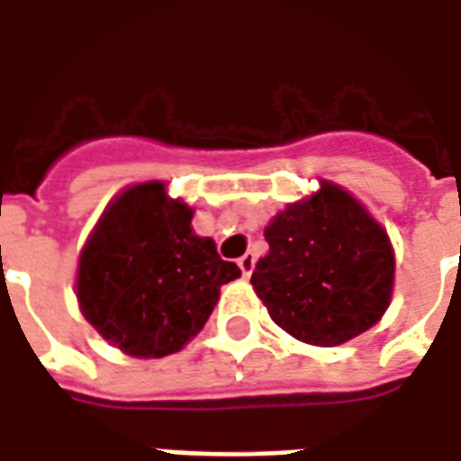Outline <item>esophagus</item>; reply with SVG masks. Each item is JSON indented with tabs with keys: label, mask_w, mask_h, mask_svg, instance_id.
<instances>
[{
	"label": "esophagus",
	"mask_w": 461,
	"mask_h": 461,
	"mask_svg": "<svg viewBox=\"0 0 461 461\" xmlns=\"http://www.w3.org/2000/svg\"><path fill=\"white\" fill-rule=\"evenodd\" d=\"M237 264H240V269L244 276H251V269H254V254H249V251H247V254H244V257H241Z\"/></svg>",
	"instance_id": "34e87169"
}]
</instances>
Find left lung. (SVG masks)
<instances>
[{
  "mask_svg": "<svg viewBox=\"0 0 461 461\" xmlns=\"http://www.w3.org/2000/svg\"><path fill=\"white\" fill-rule=\"evenodd\" d=\"M264 237L269 254L257 261L251 286L289 336L333 348L383 319L395 251L380 221L340 185L321 180L311 197L286 204Z\"/></svg>",
  "mask_w": 461,
  "mask_h": 461,
  "instance_id": "left-lung-1",
  "label": "left lung"
}]
</instances>
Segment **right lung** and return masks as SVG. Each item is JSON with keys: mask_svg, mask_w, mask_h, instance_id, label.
Returning <instances> with one entry per match:
<instances>
[{"mask_svg": "<svg viewBox=\"0 0 461 461\" xmlns=\"http://www.w3.org/2000/svg\"><path fill=\"white\" fill-rule=\"evenodd\" d=\"M190 204L160 180L111 200L86 240L76 299L86 321L132 357H165L187 346L241 271L192 230Z\"/></svg>", "mask_w": 461, "mask_h": 461, "instance_id": "obj_1", "label": "right lung"}]
</instances>
